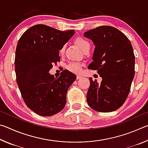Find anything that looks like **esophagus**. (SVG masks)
Masks as SVG:
<instances>
[{
  "label": "esophagus",
  "instance_id": "esophagus-1",
  "mask_svg": "<svg viewBox=\"0 0 148 148\" xmlns=\"http://www.w3.org/2000/svg\"><path fill=\"white\" fill-rule=\"evenodd\" d=\"M82 76H79V75H77L76 76V79H80V78H82Z\"/></svg>",
  "mask_w": 148,
  "mask_h": 148
}]
</instances>
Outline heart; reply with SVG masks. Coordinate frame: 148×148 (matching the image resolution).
I'll list each match as a JSON object with an SVG mask.
<instances>
[{"instance_id":"heart-1","label":"heart","mask_w":148,"mask_h":148,"mask_svg":"<svg viewBox=\"0 0 148 148\" xmlns=\"http://www.w3.org/2000/svg\"><path fill=\"white\" fill-rule=\"evenodd\" d=\"M75 42L76 44L79 46V47L84 52L86 51L87 49H90V45L89 42L84 38H81V37H78L76 38L75 40ZM65 49V45H63L61 47V48L59 49V53L60 54H63L64 52ZM82 64L78 62H71L66 65V69L68 71H71L74 73H79L82 71Z\"/></svg>"}]
</instances>
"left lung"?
Segmentation results:
<instances>
[{"label": "left lung", "instance_id": "1", "mask_svg": "<svg viewBox=\"0 0 148 148\" xmlns=\"http://www.w3.org/2000/svg\"><path fill=\"white\" fill-rule=\"evenodd\" d=\"M84 36L95 45L88 69L97 71L102 78L101 84L89 78L87 103L97 112L115 111L126 101L134 78L135 56L131 42L111 26L98 27L86 32Z\"/></svg>", "mask_w": 148, "mask_h": 148}]
</instances>
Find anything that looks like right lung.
Segmentation results:
<instances>
[{"mask_svg": "<svg viewBox=\"0 0 148 148\" xmlns=\"http://www.w3.org/2000/svg\"><path fill=\"white\" fill-rule=\"evenodd\" d=\"M74 33V30L61 31L36 25L19 40L15 56L17 84L25 103L40 116H53L66 104V92L76 75L64 70L55 78L49 71L61 61L59 49Z\"/></svg>", "mask_w": 148, "mask_h": 148, "instance_id": "1", "label": "right lung"}]
</instances>
